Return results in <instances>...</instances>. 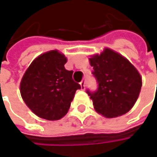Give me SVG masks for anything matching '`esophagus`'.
Masks as SVG:
<instances>
[{"mask_svg": "<svg viewBox=\"0 0 157 157\" xmlns=\"http://www.w3.org/2000/svg\"><path fill=\"white\" fill-rule=\"evenodd\" d=\"M80 85H81V89H82V91H84L86 89V85H85V81H82L81 83H80Z\"/></svg>", "mask_w": 157, "mask_h": 157, "instance_id": "34e87169", "label": "esophagus"}]
</instances>
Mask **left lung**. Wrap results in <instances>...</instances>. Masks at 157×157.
<instances>
[{
	"label": "left lung",
	"instance_id": "8db88e82",
	"mask_svg": "<svg viewBox=\"0 0 157 157\" xmlns=\"http://www.w3.org/2000/svg\"><path fill=\"white\" fill-rule=\"evenodd\" d=\"M89 62L98 83L96 92L87 91L96 112L113 118L125 114L134 107L142 86V77L128 59L105 48L90 55Z\"/></svg>",
	"mask_w": 157,
	"mask_h": 157
}]
</instances>
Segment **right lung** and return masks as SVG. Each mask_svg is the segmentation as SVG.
<instances>
[{"label": "right lung", "mask_w": 157, "mask_h": 157, "mask_svg": "<svg viewBox=\"0 0 157 157\" xmlns=\"http://www.w3.org/2000/svg\"><path fill=\"white\" fill-rule=\"evenodd\" d=\"M67 58L57 49L43 53L30 64L20 82V93L29 109L46 120H59L67 113L76 90Z\"/></svg>", "instance_id": "add662e5"}]
</instances>
